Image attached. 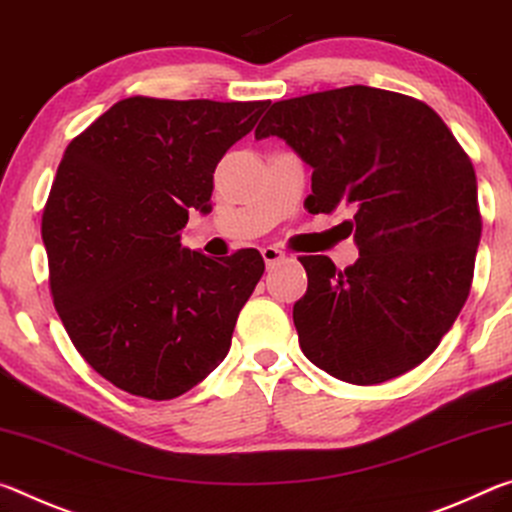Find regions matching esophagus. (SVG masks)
Listing matches in <instances>:
<instances>
[{
  "mask_svg": "<svg viewBox=\"0 0 512 512\" xmlns=\"http://www.w3.org/2000/svg\"><path fill=\"white\" fill-rule=\"evenodd\" d=\"M261 254H263L265 265L270 267V270H272V267H276V265H281V263L288 261L286 251H281L279 247H263Z\"/></svg>",
  "mask_w": 512,
  "mask_h": 512,
  "instance_id": "obj_1",
  "label": "esophagus"
}]
</instances>
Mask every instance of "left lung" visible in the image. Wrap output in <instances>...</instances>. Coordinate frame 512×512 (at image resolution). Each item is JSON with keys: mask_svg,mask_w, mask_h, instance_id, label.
I'll return each mask as SVG.
<instances>
[{"mask_svg": "<svg viewBox=\"0 0 512 512\" xmlns=\"http://www.w3.org/2000/svg\"><path fill=\"white\" fill-rule=\"evenodd\" d=\"M270 136L313 170L308 213H354V265L299 258L308 274L292 308L301 351L354 385L413 370L472 286L481 240L472 161L433 108L370 86L272 104L256 129L258 140Z\"/></svg>", "mask_w": 512, "mask_h": 512, "instance_id": "obj_1", "label": "left lung"}]
</instances>
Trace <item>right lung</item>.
<instances>
[{
  "instance_id": "obj_1",
  "label": "right lung",
  "mask_w": 512,
  "mask_h": 512,
  "mask_svg": "<svg viewBox=\"0 0 512 512\" xmlns=\"http://www.w3.org/2000/svg\"><path fill=\"white\" fill-rule=\"evenodd\" d=\"M267 104L129 97L67 145L43 213L49 286L74 347L120 390L174 399L229 354L263 256L215 261L181 229L211 213L217 163Z\"/></svg>"
}]
</instances>
